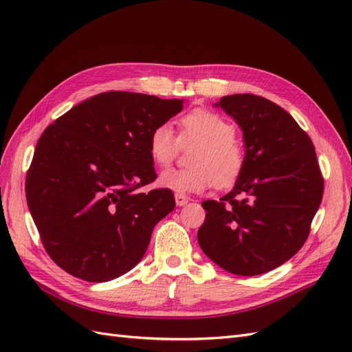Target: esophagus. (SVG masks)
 Returning <instances> with one entry per match:
<instances>
[{"mask_svg":"<svg viewBox=\"0 0 352 352\" xmlns=\"http://www.w3.org/2000/svg\"><path fill=\"white\" fill-rule=\"evenodd\" d=\"M175 199H176V204H177L179 207H184V206H186L188 202H189V198L185 197V195H182V194H176V195H175Z\"/></svg>","mask_w":352,"mask_h":352,"instance_id":"obj_1","label":"esophagus"}]
</instances>
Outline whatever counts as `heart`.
<instances>
[{
	"label": "heart",
	"mask_w": 352,
	"mask_h": 352,
	"mask_svg": "<svg viewBox=\"0 0 352 352\" xmlns=\"http://www.w3.org/2000/svg\"><path fill=\"white\" fill-rule=\"evenodd\" d=\"M182 144H198L190 157L189 168H172L158 177V185L177 194H198L217 185L229 188L242 173L245 157L235 140V126L225 117L210 110H194L180 119ZM179 141L170 123L157 124L148 138V151L153 162L167 167L173 162Z\"/></svg>",
	"instance_id": "obj_1"
}]
</instances>
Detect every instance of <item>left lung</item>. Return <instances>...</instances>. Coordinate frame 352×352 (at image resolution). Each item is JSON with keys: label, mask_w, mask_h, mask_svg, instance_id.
Here are the masks:
<instances>
[{"label": "left lung", "mask_w": 352, "mask_h": 352, "mask_svg": "<svg viewBox=\"0 0 352 352\" xmlns=\"http://www.w3.org/2000/svg\"><path fill=\"white\" fill-rule=\"evenodd\" d=\"M214 107L241 127L245 163L229 194L202 202L198 243L229 273H267L301 250L320 207L314 145L289 113L258 95H226Z\"/></svg>", "instance_id": "8db88e82"}]
</instances>
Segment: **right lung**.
<instances>
[{"instance_id":"obj_1","label":"right lung","mask_w":352,"mask_h":352,"mask_svg":"<svg viewBox=\"0 0 352 352\" xmlns=\"http://www.w3.org/2000/svg\"><path fill=\"white\" fill-rule=\"evenodd\" d=\"M184 100L111 91L74 105L36 144L26 177L28 207L58 267L109 282L141 261L157 223L175 208L157 179L148 138L182 111Z\"/></svg>"}]
</instances>
